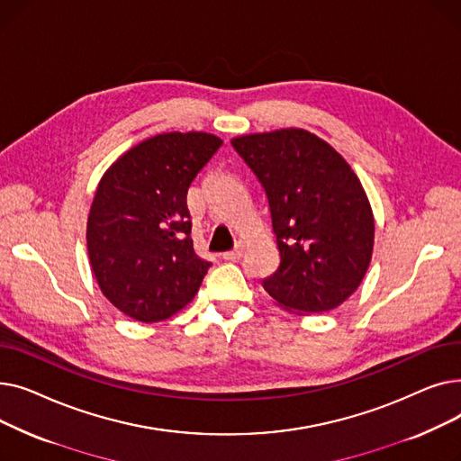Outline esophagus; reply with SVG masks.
I'll list each match as a JSON object with an SVG mask.
<instances>
[{
  "label": "esophagus",
  "mask_w": 461,
  "mask_h": 461,
  "mask_svg": "<svg viewBox=\"0 0 461 461\" xmlns=\"http://www.w3.org/2000/svg\"><path fill=\"white\" fill-rule=\"evenodd\" d=\"M243 247H235L233 250H230V252H224L222 254V258L224 259H228V261H237V259H240V258H243Z\"/></svg>",
  "instance_id": "obj_1"
}]
</instances>
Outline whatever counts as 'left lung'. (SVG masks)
Returning <instances> with one entry per match:
<instances>
[{"instance_id":"obj_1","label":"left lung","mask_w":461,"mask_h":461,"mask_svg":"<svg viewBox=\"0 0 461 461\" xmlns=\"http://www.w3.org/2000/svg\"><path fill=\"white\" fill-rule=\"evenodd\" d=\"M267 194L280 252L263 289L285 310L321 313L340 306L365 278L374 214L349 164L303 129L231 140Z\"/></svg>"}]
</instances>
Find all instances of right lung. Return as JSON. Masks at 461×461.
I'll use <instances>...</instances> for the list:
<instances>
[{"instance_id":"add662e5","label":"right lung","mask_w":461,"mask_h":461,"mask_svg":"<svg viewBox=\"0 0 461 461\" xmlns=\"http://www.w3.org/2000/svg\"><path fill=\"white\" fill-rule=\"evenodd\" d=\"M222 145L207 132H166L119 157L87 218L91 269L129 318L167 320L198 294L211 261L194 252L186 192Z\"/></svg>"}]
</instances>
